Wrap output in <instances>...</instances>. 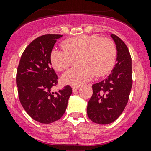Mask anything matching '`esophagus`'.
Segmentation results:
<instances>
[{
    "label": "esophagus",
    "mask_w": 151,
    "mask_h": 151,
    "mask_svg": "<svg viewBox=\"0 0 151 151\" xmlns=\"http://www.w3.org/2000/svg\"><path fill=\"white\" fill-rule=\"evenodd\" d=\"M79 88H80V86H78V85H77V86H73L72 87L73 92H76L77 91H78Z\"/></svg>",
    "instance_id": "esophagus-1"
}]
</instances>
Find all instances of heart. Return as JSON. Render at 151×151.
<instances>
[{
    "label": "heart",
    "instance_id": "obj_1",
    "mask_svg": "<svg viewBox=\"0 0 151 151\" xmlns=\"http://www.w3.org/2000/svg\"><path fill=\"white\" fill-rule=\"evenodd\" d=\"M63 50H53L50 62L58 71L66 70L77 60V68L68 70L62 76L64 84L80 85L108 74L115 65L117 48L113 41L97 35H81L68 38L61 44Z\"/></svg>",
    "mask_w": 151,
    "mask_h": 151
}]
</instances>
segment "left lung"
Returning a JSON list of instances; mask_svg holds the SVG:
<instances>
[{"instance_id": "1", "label": "left lung", "mask_w": 151, "mask_h": 151, "mask_svg": "<svg viewBox=\"0 0 151 151\" xmlns=\"http://www.w3.org/2000/svg\"><path fill=\"white\" fill-rule=\"evenodd\" d=\"M116 44L117 60L106 80L92 85L93 95L87 107L88 116L98 124H109L118 119L124 110L132 86V58L127 46L115 34H111Z\"/></svg>"}]
</instances>
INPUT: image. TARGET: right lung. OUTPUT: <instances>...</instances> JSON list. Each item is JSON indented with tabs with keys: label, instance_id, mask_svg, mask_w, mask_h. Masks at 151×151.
I'll use <instances>...</instances> for the list:
<instances>
[{
	"label": "right lung",
	"instance_id": "add662e5",
	"mask_svg": "<svg viewBox=\"0 0 151 151\" xmlns=\"http://www.w3.org/2000/svg\"><path fill=\"white\" fill-rule=\"evenodd\" d=\"M62 36L45 34L35 39L24 50L17 67L16 83L21 104L33 120L42 123L60 119L72 93L70 85L51 91L58 78L52 66L50 54Z\"/></svg>",
	"mask_w": 151,
	"mask_h": 151
}]
</instances>
